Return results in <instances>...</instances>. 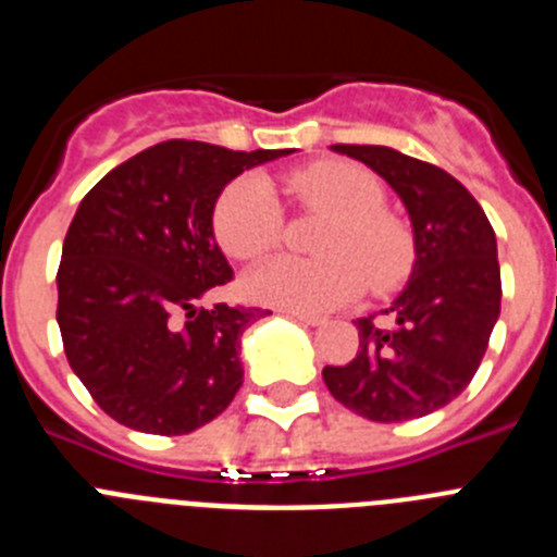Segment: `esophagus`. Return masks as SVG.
Returning <instances> with one entry per match:
<instances>
[{"mask_svg": "<svg viewBox=\"0 0 557 557\" xmlns=\"http://www.w3.org/2000/svg\"><path fill=\"white\" fill-rule=\"evenodd\" d=\"M287 318H293V321H298V323H307V326H321L323 323V318L321 314H309V312H295V309H287Z\"/></svg>", "mask_w": 557, "mask_h": 557, "instance_id": "obj_1", "label": "esophagus"}]
</instances>
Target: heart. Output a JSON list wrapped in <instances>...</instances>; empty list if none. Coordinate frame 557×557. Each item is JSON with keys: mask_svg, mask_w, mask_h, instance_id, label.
<instances>
[{"mask_svg": "<svg viewBox=\"0 0 557 557\" xmlns=\"http://www.w3.org/2000/svg\"><path fill=\"white\" fill-rule=\"evenodd\" d=\"M307 211L332 218L318 253L323 259L278 256L245 278L253 301L295 312H326L354 301L362 289L391 293L405 284L416 262L412 231L387 206L385 184L351 161H318L284 178ZM211 228L220 248L236 262H256L278 248L284 211L273 186L259 175L236 178L220 191Z\"/></svg>", "mask_w": 557, "mask_h": 557, "instance_id": "obj_1", "label": "heart"}]
</instances>
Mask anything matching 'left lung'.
Instances as JSON below:
<instances>
[{
	"instance_id": "1",
	"label": "left lung",
	"mask_w": 557,
	"mask_h": 557,
	"mask_svg": "<svg viewBox=\"0 0 557 557\" xmlns=\"http://www.w3.org/2000/svg\"><path fill=\"white\" fill-rule=\"evenodd\" d=\"M379 172L410 211L416 268L382 314L359 318V351L326 366L339 405L379 424L430 416L474 379L499 318L496 236L482 206L441 166L379 145H334Z\"/></svg>"
}]
</instances>
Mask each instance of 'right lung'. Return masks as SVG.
<instances>
[{"label": "right lung", "instance_id": "right-lung-1", "mask_svg": "<svg viewBox=\"0 0 557 557\" xmlns=\"http://www.w3.org/2000/svg\"><path fill=\"white\" fill-rule=\"evenodd\" d=\"M287 152L170 139L81 200L58 268V326L69 366L113 421L186 435L231 405L239 334L268 309L198 307L234 278L211 211L231 178Z\"/></svg>", "mask_w": 557, "mask_h": 557}]
</instances>
